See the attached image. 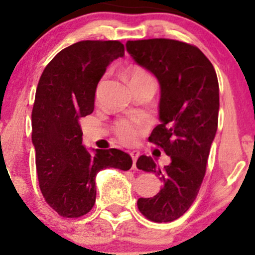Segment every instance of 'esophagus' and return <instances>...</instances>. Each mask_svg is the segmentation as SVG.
Returning <instances> with one entry per match:
<instances>
[{
	"label": "esophagus",
	"mask_w": 255,
	"mask_h": 255,
	"mask_svg": "<svg viewBox=\"0 0 255 255\" xmlns=\"http://www.w3.org/2000/svg\"><path fill=\"white\" fill-rule=\"evenodd\" d=\"M129 154H130V157H131V159H133V166H135V163H136V159H137V157H139V151H136V150H133V151H130L129 152Z\"/></svg>",
	"instance_id": "1"
}]
</instances>
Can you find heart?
I'll list each match as a JSON object with an SVG mask.
<instances>
[{"mask_svg": "<svg viewBox=\"0 0 255 255\" xmlns=\"http://www.w3.org/2000/svg\"><path fill=\"white\" fill-rule=\"evenodd\" d=\"M127 78L130 86L140 83H145V81L153 80V78H152L145 69L140 68V67H131V68L128 69ZM102 85H103V81L99 83L97 92L101 90ZM115 133L119 139L121 140L122 142H125V144H134V142L137 141L140 134H141V128H140L139 124L135 121L121 120V121H119L115 126Z\"/></svg>", "mask_w": 255, "mask_h": 255, "instance_id": "1", "label": "heart"}]
</instances>
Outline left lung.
<instances>
[{"label":"left lung","instance_id":"left-lung-1","mask_svg":"<svg viewBox=\"0 0 255 255\" xmlns=\"http://www.w3.org/2000/svg\"><path fill=\"white\" fill-rule=\"evenodd\" d=\"M126 48L159 83L160 125L148 140L171 160L160 168L152 157L137 158V169L162 181L153 198L137 200V209L150 221L172 222L191 207L204 180L218 126L217 74L209 58L191 44L156 38L128 40Z\"/></svg>","mask_w":255,"mask_h":255}]
</instances>
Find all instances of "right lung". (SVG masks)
<instances>
[{
  "mask_svg": "<svg viewBox=\"0 0 255 255\" xmlns=\"http://www.w3.org/2000/svg\"><path fill=\"white\" fill-rule=\"evenodd\" d=\"M125 56L119 40H83L61 50L44 69L32 110V144L39 188L58 215L77 218L96 203V175L129 170L131 158L118 148L87 150L79 120L92 114L107 67Z\"/></svg>",
  "mask_w": 255,
  "mask_h": 255,
  "instance_id": "right-lung-1",
  "label": "right lung"
}]
</instances>
